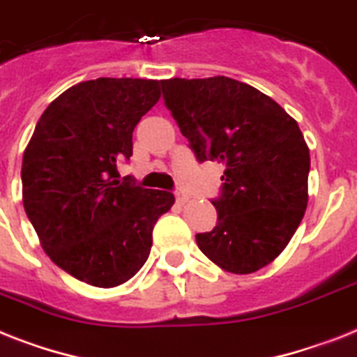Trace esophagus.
Returning a JSON list of instances; mask_svg holds the SVG:
<instances>
[{
	"instance_id": "obj_1",
	"label": "esophagus",
	"mask_w": 357,
	"mask_h": 357,
	"mask_svg": "<svg viewBox=\"0 0 357 357\" xmlns=\"http://www.w3.org/2000/svg\"><path fill=\"white\" fill-rule=\"evenodd\" d=\"M176 202L179 205H185L188 202V194L183 192V190H176Z\"/></svg>"
}]
</instances>
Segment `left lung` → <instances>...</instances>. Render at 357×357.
Here are the masks:
<instances>
[{"instance_id": "obj_1", "label": "left lung", "mask_w": 357, "mask_h": 357, "mask_svg": "<svg viewBox=\"0 0 357 357\" xmlns=\"http://www.w3.org/2000/svg\"><path fill=\"white\" fill-rule=\"evenodd\" d=\"M170 109L199 163H224L218 224L196 234L202 253L236 275L273 262L308 205L310 150L299 124L249 84L229 77L161 80Z\"/></svg>"}]
</instances>
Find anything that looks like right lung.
Wrapping results in <instances>:
<instances>
[{
	"mask_svg": "<svg viewBox=\"0 0 357 357\" xmlns=\"http://www.w3.org/2000/svg\"><path fill=\"white\" fill-rule=\"evenodd\" d=\"M158 80L97 78L66 89L42 113L22 165L23 207L49 259L97 288L143 268L174 194L119 181L132 133L159 100Z\"/></svg>",
	"mask_w": 357,
	"mask_h": 357,
	"instance_id": "1",
	"label": "right lung"
}]
</instances>
